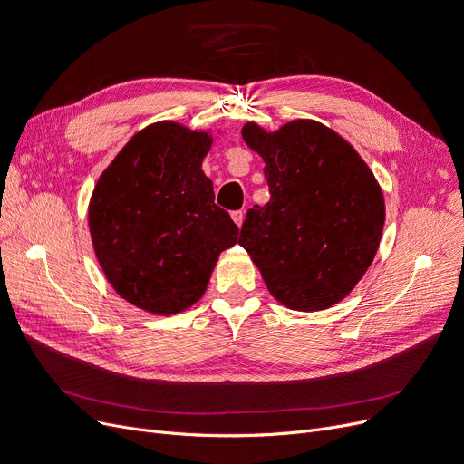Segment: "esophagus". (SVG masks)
I'll list each match as a JSON object with an SVG mask.
<instances>
[{"mask_svg":"<svg viewBox=\"0 0 464 464\" xmlns=\"http://www.w3.org/2000/svg\"><path fill=\"white\" fill-rule=\"evenodd\" d=\"M231 218H233V222L240 227L242 222H245V212H242V210H233V212H231Z\"/></svg>","mask_w":464,"mask_h":464,"instance_id":"obj_1","label":"esophagus"}]
</instances>
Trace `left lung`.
Returning <instances> with one entry per match:
<instances>
[{"label": "left lung", "instance_id": "left-lung-1", "mask_svg": "<svg viewBox=\"0 0 464 464\" xmlns=\"http://www.w3.org/2000/svg\"><path fill=\"white\" fill-rule=\"evenodd\" d=\"M242 137L263 161L271 201L240 227L245 248L276 301L324 310L343 301L371 266L385 222L383 193L369 165L338 133L294 120L275 133Z\"/></svg>", "mask_w": 464, "mask_h": 464}]
</instances>
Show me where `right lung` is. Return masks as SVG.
Wrapping results in <instances>:
<instances>
[{
  "instance_id": "add662e5",
  "label": "right lung",
  "mask_w": 464,
  "mask_h": 464,
  "mask_svg": "<svg viewBox=\"0 0 464 464\" xmlns=\"http://www.w3.org/2000/svg\"><path fill=\"white\" fill-rule=\"evenodd\" d=\"M208 133L175 121L139 131L105 169L88 222L97 259L120 297L154 314H177L205 294L218 256L238 227L214 203L201 163Z\"/></svg>"
}]
</instances>
